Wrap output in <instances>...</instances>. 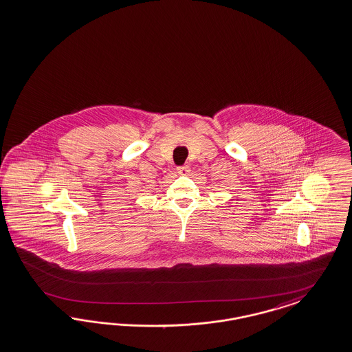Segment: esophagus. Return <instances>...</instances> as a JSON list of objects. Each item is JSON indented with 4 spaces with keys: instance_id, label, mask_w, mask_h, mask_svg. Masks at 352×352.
<instances>
[{
    "instance_id": "34e87169",
    "label": "esophagus",
    "mask_w": 352,
    "mask_h": 352,
    "mask_svg": "<svg viewBox=\"0 0 352 352\" xmlns=\"http://www.w3.org/2000/svg\"><path fill=\"white\" fill-rule=\"evenodd\" d=\"M177 172H179L180 175H186V173L189 172V166H186V164H185V166L179 167V168H177Z\"/></svg>"
}]
</instances>
